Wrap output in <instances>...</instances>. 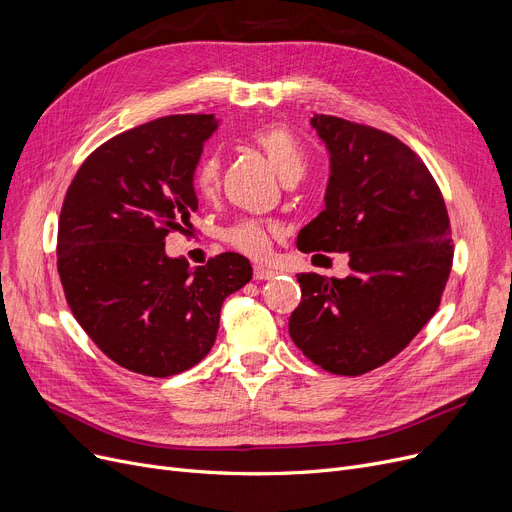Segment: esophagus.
I'll return each instance as SVG.
<instances>
[{"instance_id": "obj_1", "label": "esophagus", "mask_w": 512, "mask_h": 512, "mask_svg": "<svg viewBox=\"0 0 512 512\" xmlns=\"http://www.w3.org/2000/svg\"><path fill=\"white\" fill-rule=\"evenodd\" d=\"M277 273H279V271L275 269V266H271V264H256V266H254V279H258V281H269V279H273Z\"/></svg>"}]
</instances>
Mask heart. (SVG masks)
I'll use <instances>...</instances> for the list:
<instances>
[{"label":"heart","mask_w":512,"mask_h":512,"mask_svg":"<svg viewBox=\"0 0 512 512\" xmlns=\"http://www.w3.org/2000/svg\"><path fill=\"white\" fill-rule=\"evenodd\" d=\"M252 143L266 154V158H269V162L275 166V170L283 181L300 179L306 173L304 148L287 129L283 127L256 129L252 133ZM218 181H221V158L216 154H208L200 160L196 170H193V187H196L200 196L210 198L218 189ZM275 233H277L275 225L254 221V218H246V221H239L231 229H227L225 239L233 248L260 258L269 252L271 239Z\"/></svg>","instance_id":"heart-1"}]
</instances>
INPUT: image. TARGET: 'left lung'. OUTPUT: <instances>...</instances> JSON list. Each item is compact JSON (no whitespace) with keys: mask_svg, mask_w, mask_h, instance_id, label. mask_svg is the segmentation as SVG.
<instances>
[{"mask_svg":"<svg viewBox=\"0 0 512 512\" xmlns=\"http://www.w3.org/2000/svg\"><path fill=\"white\" fill-rule=\"evenodd\" d=\"M327 145L325 210L300 252H346L350 275H300L289 335L333 375L369 373L400 354L435 314L452 269L448 210L427 166L394 135L314 114Z\"/></svg>","mask_w":512,"mask_h":512,"instance_id":"left-lung-1","label":"left lung"}]
</instances>
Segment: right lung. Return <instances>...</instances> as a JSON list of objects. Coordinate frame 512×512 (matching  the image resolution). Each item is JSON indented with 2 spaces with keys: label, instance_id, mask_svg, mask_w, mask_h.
<instances>
[{
  "label": "right lung",
  "instance_id": "obj_1",
  "mask_svg": "<svg viewBox=\"0 0 512 512\" xmlns=\"http://www.w3.org/2000/svg\"><path fill=\"white\" fill-rule=\"evenodd\" d=\"M214 114L164 116L100 145L72 179L58 225V273L79 325L139 375L191 369L214 346L221 306L252 279L225 252L191 269L164 237L198 210L193 189Z\"/></svg>",
  "mask_w": 512,
  "mask_h": 512
}]
</instances>
